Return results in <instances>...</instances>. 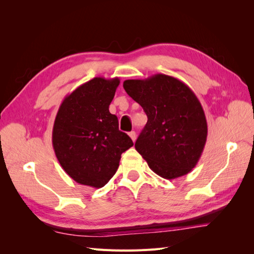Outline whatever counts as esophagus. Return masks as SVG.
Wrapping results in <instances>:
<instances>
[{
    "instance_id": "34e87169",
    "label": "esophagus",
    "mask_w": 254,
    "mask_h": 254,
    "mask_svg": "<svg viewBox=\"0 0 254 254\" xmlns=\"http://www.w3.org/2000/svg\"><path fill=\"white\" fill-rule=\"evenodd\" d=\"M129 136L131 137V140L134 142L135 141V139H136V134H135V132L134 131H130L129 132Z\"/></svg>"
}]
</instances>
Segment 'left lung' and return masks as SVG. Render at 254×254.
<instances>
[{"label":"left lung","instance_id":"left-lung-1","mask_svg":"<svg viewBox=\"0 0 254 254\" xmlns=\"http://www.w3.org/2000/svg\"><path fill=\"white\" fill-rule=\"evenodd\" d=\"M123 87L147 115L134 147L150 170L168 180L189 174L200 159L207 136L204 111L194 92L165 74L128 79Z\"/></svg>","mask_w":254,"mask_h":254}]
</instances>
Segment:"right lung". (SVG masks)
Returning a JSON list of instances; mask_svg holds the SVG:
<instances>
[{"label":"right lung","mask_w":254,"mask_h":254,"mask_svg":"<svg viewBox=\"0 0 254 254\" xmlns=\"http://www.w3.org/2000/svg\"><path fill=\"white\" fill-rule=\"evenodd\" d=\"M118 77H94L64 97L54 122L52 142L61 167L82 186L103 188L120 165L131 139L119 130L109 105Z\"/></svg>","instance_id":"add662e5"}]
</instances>
